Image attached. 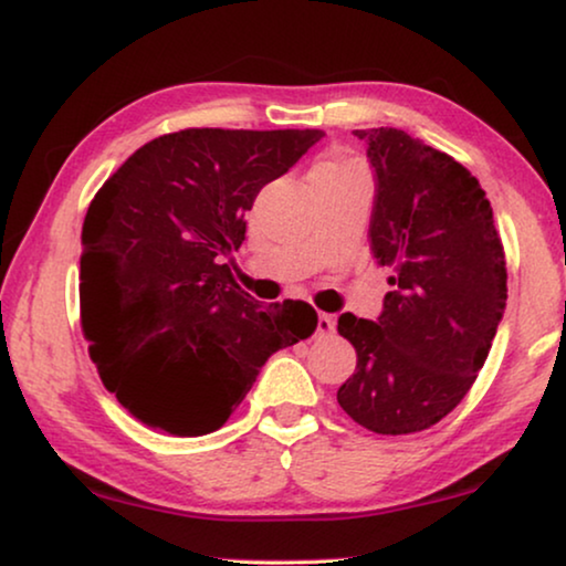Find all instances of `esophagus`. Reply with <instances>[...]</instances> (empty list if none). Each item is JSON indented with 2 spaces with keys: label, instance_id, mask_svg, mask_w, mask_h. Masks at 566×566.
<instances>
[{
  "label": "esophagus",
  "instance_id": "34e87169",
  "mask_svg": "<svg viewBox=\"0 0 566 566\" xmlns=\"http://www.w3.org/2000/svg\"><path fill=\"white\" fill-rule=\"evenodd\" d=\"M335 332V316L319 312L316 314V337H329Z\"/></svg>",
  "mask_w": 566,
  "mask_h": 566
}]
</instances>
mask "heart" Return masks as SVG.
<instances>
[{"label": "heart", "mask_w": 566, "mask_h": 566, "mask_svg": "<svg viewBox=\"0 0 566 566\" xmlns=\"http://www.w3.org/2000/svg\"><path fill=\"white\" fill-rule=\"evenodd\" d=\"M329 172H360V167L355 165V161H322V165H316L312 169V180Z\"/></svg>", "instance_id": "heart-1"}]
</instances>
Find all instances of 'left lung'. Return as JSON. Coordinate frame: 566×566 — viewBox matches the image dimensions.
I'll return each instance as SVG.
<instances>
[{"label": "left lung", "mask_w": 566, "mask_h": 566, "mask_svg": "<svg viewBox=\"0 0 566 566\" xmlns=\"http://www.w3.org/2000/svg\"><path fill=\"white\" fill-rule=\"evenodd\" d=\"M355 136L376 180L370 254L391 291L376 319L339 316L358 366L337 401L378 436H407L443 420L482 370L505 314V252L467 167L399 128Z\"/></svg>", "instance_id": "8db88e82"}]
</instances>
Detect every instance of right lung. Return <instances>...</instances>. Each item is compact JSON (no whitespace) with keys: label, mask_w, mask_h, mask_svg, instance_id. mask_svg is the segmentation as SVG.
<instances>
[{"label":"right lung","mask_w":566,"mask_h":566,"mask_svg":"<svg viewBox=\"0 0 566 566\" xmlns=\"http://www.w3.org/2000/svg\"><path fill=\"white\" fill-rule=\"evenodd\" d=\"M322 130L188 128L144 144L87 208L80 301L90 358L138 422L219 430L270 355L316 329L306 301L262 306L231 277L247 211Z\"/></svg>","instance_id":"add662e5"}]
</instances>
